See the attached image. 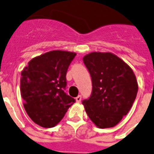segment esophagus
Wrapping results in <instances>:
<instances>
[{"mask_svg":"<svg viewBox=\"0 0 154 154\" xmlns=\"http://www.w3.org/2000/svg\"><path fill=\"white\" fill-rule=\"evenodd\" d=\"M82 100V96H78L77 97L75 98V101L77 102V103H80Z\"/></svg>","mask_w":154,"mask_h":154,"instance_id":"esophagus-1","label":"esophagus"}]
</instances>
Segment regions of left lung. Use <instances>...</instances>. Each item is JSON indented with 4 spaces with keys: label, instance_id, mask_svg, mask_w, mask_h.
I'll list each match as a JSON object with an SVG mask.
<instances>
[{
    "label": "left lung",
    "instance_id": "1",
    "mask_svg": "<svg viewBox=\"0 0 154 154\" xmlns=\"http://www.w3.org/2000/svg\"><path fill=\"white\" fill-rule=\"evenodd\" d=\"M83 62L92 77V92L82 101L92 123L100 129L118 124L131 109L138 91L131 68L111 52H91Z\"/></svg>",
    "mask_w": 154,
    "mask_h": 154
}]
</instances>
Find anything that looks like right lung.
<instances>
[{
  "mask_svg": "<svg viewBox=\"0 0 154 154\" xmlns=\"http://www.w3.org/2000/svg\"><path fill=\"white\" fill-rule=\"evenodd\" d=\"M76 53L55 50L35 57L21 72L24 107L33 122L44 128L56 126L75 102L66 95V72Z\"/></svg>",
  "mask_w": 154,
  "mask_h": 154,
  "instance_id": "add662e5",
  "label": "right lung"
}]
</instances>
